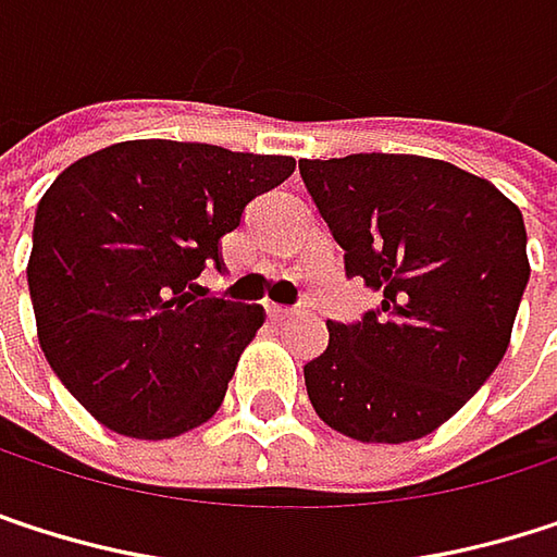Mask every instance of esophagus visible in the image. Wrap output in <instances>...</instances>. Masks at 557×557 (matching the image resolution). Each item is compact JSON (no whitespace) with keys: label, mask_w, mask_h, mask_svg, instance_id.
Listing matches in <instances>:
<instances>
[{"label":"esophagus","mask_w":557,"mask_h":557,"mask_svg":"<svg viewBox=\"0 0 557 557\" xmlns=\"http://www.w3.org/2000/svg\"><path fill=\"white\" fill-rule=\"evenodd\" d=\"M265 314H269V321H275V324H285V321L298 318L301 311H288V308H278V305H265Z\"/></svg>","instance_id":"34e87169"}]
</instances>
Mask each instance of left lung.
<instances>
[{
    "instance_id": "1",
    "label": "left lung",
    "mask_w": 557,
    "mask_h": 557,
    "mask_svg": "<svg viewBox=\"0 0 557 557\" xmlns=\"http://www.w3.org/2000/svg\"><path fill=\"white\" fill-rule=\"evenodd\" d=\"M301 181L380 295L363 324H327L305 367L318 418L363 444L431 434L499 367L529 282L519 207L450 161L421 154L301 158Z\"/></svg>"
}]
</instances>
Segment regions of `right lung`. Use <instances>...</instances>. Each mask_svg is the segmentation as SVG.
Returning <instances> with one entry per match:
<instances>
[{
  "label": "right lung",
  "instance_id": "1",
  "mask_svg": "<svg viewBox=\"0 0 557 557\" xmlns=\"http://www.w3.org/2000/svg\"><path fill=\"white\" fill-rule=\"evenodd\" d=\"M295 171L288 154L116 141L38 200L28 292L38 344L67 393L116 434L164 441L223 406L259 305L200 298L220 236Z\"/></svg>",
  "mask_w": 557,
  "mask_h": 557
}]
</instances>
